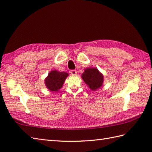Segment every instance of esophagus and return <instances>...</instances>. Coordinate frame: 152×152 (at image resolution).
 Returning a JSON list of instances; mask_svg holds the SVG:
<instances>
[{
    "label": "esophagus",
    "instance_id": "obj_1",
    "mask_svg": "<svg viewBox=\"0 0 152 152\" xmlns=\"http://www.w3.org/2000/svg\"><path fill=\"white\" fill-rule=\"evenodd\" d=\"M70 74H72V75H76V74H77L76 70H71V71H70Z\"/></svg>",
    "mask_w": 152,
    "mask_h": 152
}]
</instances>
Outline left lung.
<instances>
[{
    "mask_svg": "<svg viewBox=\"0 0 152 152\" xmlns=\"http://www.w3.org/2000/svg\"><path fill=\"white\" fill-rule=\"evenodd\" d=\"M82 78L90 89L93 91L101 88L104 82L103 74L95 67L86 68L82 74Z\"/></svg>",
    "mask_w": 152,
    "mask_h": 152,
    "instance_id": "left-lung-1",
    "label": "left lung"
}]
</instances>
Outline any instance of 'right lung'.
<instances>
[{"label": "right lung", "mask_w": 152, "mask_h": 152, "mask_svg": "<svg viewBox=\"0 0 152 152\" xmlns=\"http://www.w3.org/2000/svg\"><path fill=\"white\" fill-rule=\"evenodd\" d=\"M69 74L66 72H59L57 70H51L44 80L45 86L51 91H58L62 88Z\"/></svg>", "instance_id": "right-lung-1"}]
</instances>
